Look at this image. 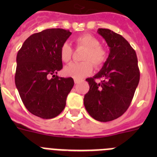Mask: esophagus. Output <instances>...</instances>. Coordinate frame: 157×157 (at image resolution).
Instances as JSON below:
<instances>
[{
    "label": "esophagus",
    "mask_w": 157,
    "mask_h": 157,
    "mask_svg": "<svg viewBox=\"0 0 157 157\" xmlns=\"http://www.w3.org/2000/svg\"><path fill=\"white\" fill-rule=\"evenodd\" d=\"M80 80H78V79H75V84H78V83L80 82Z\"/></svg>",
    "instance_id": "34e87169"
}]
</instances>
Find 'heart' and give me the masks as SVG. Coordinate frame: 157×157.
Segmentation results:
<instances>
[{"instance_id":"heart-1","label":"heart","mask_w":157,"mask_h":157,"mask_svg":"<svg viewBox=\"0 0 157 157\" xmlns=\"http://www.w3.org/2000/svg\"><path fill=\"white\" fill-rule=\"evenodd\" d=\"M78 47L86 48L83 54L82 63H72L64 68V74L67 76L80 80L91 74L93 65L97 67H101L106 61L107 54L105 48L100 45V41L97 37L90 34H83L75 40ZM72 48L68 43H63L59 48V57L64 63H68L72 56Z\"/></svg>"}]
</instances>
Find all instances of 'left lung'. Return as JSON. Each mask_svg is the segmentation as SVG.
<instances>
[{"label":"left lung","mask_w":157,"mask_h":157,"mask_svg":"<svg viewBox=\"0 0 157 157\" xmlns=\"http://www.w3.org/2000/svg\"><path fill=\"white\" fill-rule=\"evenodd\" d=\"M98 33L109 47V57L94 77L88 78L90 90L84 97V105L94 120H114L127 110L140 79L135 51L120 34L109 29L99 28ZM101 78V83L95 79Z\"/></svg>","instance_id":"1"}]
</instances>
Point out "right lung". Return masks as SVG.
Masks as SVG:
<instances>
[{
    "label": "right lung",
    "instance_id": "right-lung-1",
    "mask_svg": "<svg viewBox=\"0 0 157 157\" xmlns=\"http://www.w3.org/2000/svg\"><path fill=\"white\" fill-rule=\"evenodd\" d=\"M71 34L60 28L44 30L30 35L18 52L16 86L23 105L34 116L52 119L64 109L74 80L56 74L63 68L59 48Z\"/></svg>",
    "mask_w": 157,
    "mask_h": 157
}]
</instances>
